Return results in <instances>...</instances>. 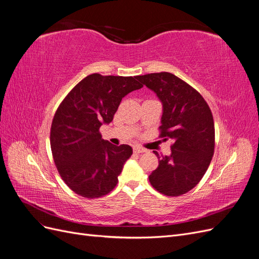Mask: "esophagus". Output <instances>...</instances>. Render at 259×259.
Instances as JSON below:
<instances>
[{"label":"esophagus","mask_w":259,"mask_h":259,"mask_svg":"<svg viewBox=\"0 0 259 259\" xmlns=\"http://www.w3.org/2000/svg\"><path fill=\"white\" fill-rule=\"evenodd\" d=\"M133 150H134L135 153H144V152L147 151L145 148H142V147H139V146H135L134 148H133Z\"/></svg>","instance_id":"1"}]
</instances>
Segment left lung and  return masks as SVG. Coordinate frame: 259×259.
Here are the masks:
<instances>
[{"label":"left lung","mask_w":259,"mask_h":259,"mask_svg":"<svg viewBox=\"0 0 259 259\" xmlns=\"http://www.w3.org/2000/svg\"><path fill=\"white\" fill-rule=\"evenodd\" d=\"M153 91L163 106L161 134L173 139L171 153L159 158V166L149 176L154 189L168 197H178L199 184L214 154L213 114L201 94L169 72L137 77Z\"/></svg>","instance_id":"1"}]
</instances>
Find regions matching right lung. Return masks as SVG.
Wrapping results in <instances>:
<instances>
[{
    "label": "right lung",
    "instance_id": "add662e5",
    "mask_svg": "<svg viewBox=\"0 0 259 259\" xmlns=\"http://www.w3.org/2000/svg\"><path fill=\"white\" fill-rule=\"evenodd\" d=\"M138 76L90 74L59 105L51 127L54 162L62 180L83 198H100L114 189L133 149L101 138L123 97L143 88Z\"/></svg>",
    "mask_w": 259,
    "mask_h": 259
}]
</instances>
